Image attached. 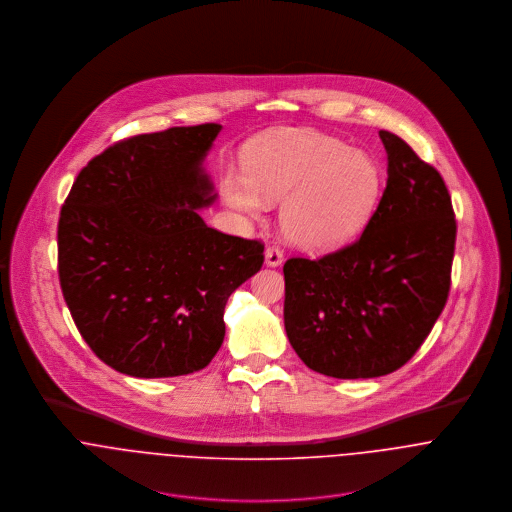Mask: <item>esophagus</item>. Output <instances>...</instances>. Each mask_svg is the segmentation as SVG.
I'll return each mask as SVG.
<instances>
[{
    "instance_id": "34e87169",
    "label": "esophagus",
    "mask_w": 512,
    "mask_h": 512,
    "mask_svg": "<svg viewBox=\"0 0 512 512\" xmlns=\"http://www.w3.org/2000/svg\"><path fill=\"white\" fill-rule=\"evenodd\" d=\"M282 264H284V252L280 248H276V246H270L266 250V266L268 268H278Z\"/></svg>"
}]
</instances>
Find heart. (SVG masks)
<instances>
[{
  "instance_id": "b5f03b06",
  "label": "heart",
  "mask_w": 512,
  "mask_h": 512,
  "mask_svg": "<svg viewBox=\"0 0 512 512\" xmlns=\"http://www.w3.org/2000/svg\"><path fill=\"white\" fill-rule=\"evenodd\" d=\"M246 171L226 169L220 193L228 207L260 217L282 201L280 228L293 246L335 250L374 215L382 171L372 155L315 130H280L246 151Z\"/></svg>"
}]
</instances>
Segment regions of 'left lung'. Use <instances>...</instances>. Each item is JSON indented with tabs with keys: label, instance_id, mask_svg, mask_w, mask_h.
Wrapping results in <instances>:
<instances>
[{
	"label": "left lung",
	"instance_id": "obj_1",
	"mask_svg": "<svg viewBox=\"0 0 512 512\" xmlns=\"http://www.w3.org/2000/svg\"><path fill=\"white\" fill-rule=\"evenodd\" d=\"M378 136L388 179L363 236L319 260L284 264L293 351L333 378H376L406 365L449 293L457 226L447 187L402 138Z\"/></svg>",
	"mask_w": 512,
	"mask_h": 512
}]
</instances>
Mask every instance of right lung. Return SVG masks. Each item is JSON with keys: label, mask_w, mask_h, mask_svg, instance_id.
<instances>
[{"label": "right lung", "mask_w": 512, "mask_h": 512, "mask_svg": "<svg viewBox=\"0 0 512 512\" xmlns=\"http://www.w3.org/2000/svg\"><path fill=\"white\" fill-rule=\"evenodd\" d=\"M222 126L142 134L78 173L59 219V280L94 355L136 378L191 374L224 341V307L264 264L258 240L205 224L203 163Z\"/></svg>", "instance_id": "obj_1"}]
</instances>
